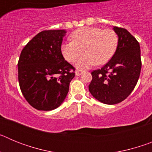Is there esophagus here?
Instances as JSON below:
<instances>
[{
  "instance_id": "esophagus-1",
  "label": "esophagus",
  "mask_w": 152,
  "mask_h": 152,
  "mask_svg": "<svg viewBox=\"0 0 152 152\" xmlns=\"http://www.w3.org/2000/svg\"><path fill=\"white\" fill-rule=\"evenodd\" d=\"M84 72V71L83 70H80V69H77L76 71H75V75H77V76H80L81 74Z\"/></svg>"
}]
</instances>
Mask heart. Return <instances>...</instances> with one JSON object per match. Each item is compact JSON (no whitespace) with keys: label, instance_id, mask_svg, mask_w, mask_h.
<instances>
[{"label":"heart","instance_id":"heart-1","mask_svg":"<svg viewBox=\"0 0 152 152\" xmlns=\"http://www.w3.org/2000/svg\"><path fill=\"white\" fill-rule=\"evenodd\" d=\"M72 41L61 45V52L69 62L76 61L78 68H88L97 63L108 62L115 55L119 45V36L113 29L99 27H84L77 29L72 34Z\"/></svg>","mask_w":152,"mask_h":152}]
</instances>
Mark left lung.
<instances>
[{
	"label": "left lung",
	"mask_w": 152,
	"mask_h": 152,
	"mask_svg": "<svg viewBox=\"0 0 152 152\" xmlns=\"http://www.w3.org/2000/svg\"><path fill=\"white\" fill-rule=\"evenodd\" d=\"M119 36V45L110 61L91 72L89 91L94 97L106 104H116L132 93L142 68L139 42L124 28L114 26Z\"/></svg>",
	"instance_id": "1"
}]
</instances>
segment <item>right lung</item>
I'll return each mask as SVG.
<instances>
[{"instance_id": "add662e5", "label": "right lung", "mask_w": 152, "mask_h": 152, "mask_svg": "<svg viewBox=\"0 0 152 152\" xmlns=\"http://www.w3.org/2000/svg\"><path fill=\"white\" fill-rule=\"evenodd\" d=\"M65 33L64 29L42 31L25 45L20 56L17 66L21 92L38 110L59 107L75 77V68L61 53Z\"/></svg>"}]
</instances>
